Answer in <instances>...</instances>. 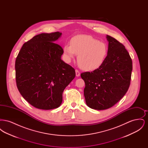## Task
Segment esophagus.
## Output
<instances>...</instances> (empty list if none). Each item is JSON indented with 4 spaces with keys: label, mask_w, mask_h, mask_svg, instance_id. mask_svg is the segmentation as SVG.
I'll return each mask as SVG.
<instances>
[{
    "label": "esophagus",
    "mask_w": 148,
    "mask_h": 148,
    "mask_svg": "<svg viewBox=\"0 0 148 148\" xmlns=\"http://www.w3.org/2000/svg\"><path fill=\"white\" fill-rule=\"evenodd\" d=\"M75 74H76V76L77 77H79L80 75V72L77 71V70H75Z\"/></svg>",
    "instance_id": "34e87169"
}]
</instances>
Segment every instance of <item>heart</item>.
Here are the masks:
<instances>
[{
	"label": "heart",
	"mask_w": 148,
	"mask_h": 148,
	"mask_svg": "<svg viewBox=\"0 0 148 148\" xmlns=\"http://www.w3.org/2000/svg\"><path fill=\"white\" fill-rule=\"evenodd\" d=\"M63 50L67 62H71L77 55L79 66L86 71H95L101 67L108 53V48L105 42L88 35L73 37L71 44H65Z\"/></svg>",
	"instance_id": "obj_1"
}]
</instances>
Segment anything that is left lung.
Here are the masks:
<instances>
[{"instance_id":"obj_1","label":"left lung","mask_w":148,"mask_h":148,"mask_svg":"<svg viewBox=\"0 0 148 148\" xmlns=\"http://www.w3.org/2000/svg\"><path fill=\"white\" fill-rule=\"evenodd\" d=\"M108 53L99 69L81 74L85 84L84 95L86 105L92 109H109L126 94L130 83L132 60L125 47L106 35Z\"/></svg>"}]
</instances>
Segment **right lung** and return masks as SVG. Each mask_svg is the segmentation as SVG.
Here are the masks:
<instances>
[{
    "label": "right lung",
    "mask_w": 148,
    "mask_h": 148,
    "mask_svg": "<svg viewBox=\"0 0 148 148\" xmlns=\"http://www.w3.org/2000/svg\"><path fill=\"white\" fill-rule=\"evenodd\" d=\"M62 33L35 35L21 47L15 64L17 88L36 108L50 110L63 101V92L75 77L73 68L61 59L63 48L55 42Z\"/></svg>",
    "instance_id": "1"
}]
</instances>
